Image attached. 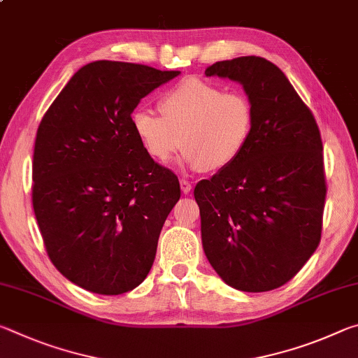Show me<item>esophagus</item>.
<instances>
[{"mask_svg":"<svg viewBox=\"0 0 358 358\" xmlns=\"http://www.w3.org/2000/svg\"><path fill=\"white\" fill-rule=\"evenodd\" d=\"M180 187H181V192H183V194H189L191 189H192V185L189 183V181L181 180L180 181Z\"/></svg>","mask_w":358,"mask_h":358,"instance_id":"obj_1","label":"esophagus"}]
</instances>
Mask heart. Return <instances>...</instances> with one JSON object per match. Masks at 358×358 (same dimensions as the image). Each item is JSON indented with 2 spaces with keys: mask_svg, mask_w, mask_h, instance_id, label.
<instances>
[{
  "mask_svg": "<svg viewBox=\"0 0 358 358\" xmlns=\"http://www.w3.org/2000/svg\"><path fill=\"white\" fill-rule=\"evenodd\" d=\"M159 115L137 108L131 128L145 153L169 166L186 150L191 171L220 173L243 155L254 131V106L245 93L226 92L201 78H186L159 99Z\"/></svg>",
  "mask_w": 358,
  "mask_h": 358,
  "instance_id": "b5f03b06",
  "label": "heart"
}]
</instances>
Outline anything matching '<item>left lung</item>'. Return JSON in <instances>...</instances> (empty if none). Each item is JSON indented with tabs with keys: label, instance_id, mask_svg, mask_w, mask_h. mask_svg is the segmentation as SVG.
I'll list each match as a JSON object with an SVG mask.
<instances>
[{
	"label": "left lung",
	"instance_id": "left-lung-1",
	"mask_svg": "<svg viewBox=\"0 0 358 358\" xmlns=\"http://www.w3.org/2000/svg\"><path fill=\"white\" fill-rule=\"evenodd\" d=\"M205 76L238 82L256 121L238 161L194 189L203 252L230 287L273 290L299 273L320 241L327 187L317 123L268 59L217 62Z\"/></svg>",
	"mask_w": 358,
	"mask_h": 358
}]
</instances>
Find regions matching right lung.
Returning <instances> with one entry per match:
<instances>
[{
    "mask_svg": "<svg viewBox=\"0 0 358 358\" xmlns=\"http://www.w3.org/2000/svg\"><path fill=\"white\" fill-rule=\"evenodd\" d=\"M177 76L93 62L71 77L41 121L33 155L36 220L52 264L90 292H129L155 262L180 183L145 153L131 115Z\"/></svg>",
    "mask_w": 358,
    "mask_h": 358,
    "instance_id": "right-lung-1",
    "label": "right lung"
}]
</instances>
